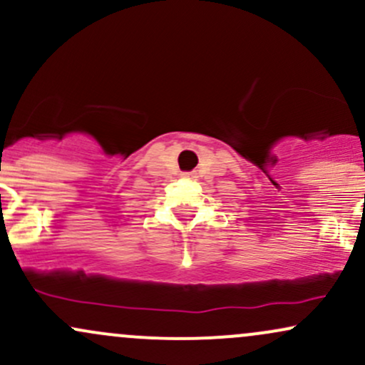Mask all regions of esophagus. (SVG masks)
<instances>
[{"instance_id":"34e87169","label":"esophagus","mask_w":365,"mask_h":365,"mask_svg":"<svg viewBox=\"0 0 365 365\" xmlns=\"http://www.w3.org/2000/svg\"><path fill=\"white\" fill-rule=\"evenodd\" d=\"M190 175H192V173H185V177H190Z\"/></svg>"}]
</instances>
